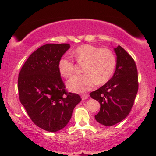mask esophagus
Returning <instances> with one entry per match:
<instances>
[{
	"instance_id": "34e87169",
	"label": "esophagus",
	"mask_w": 156,
	"mask_h": 156,
	"mask_svg": "<svg viewBox=\"0 0 156 156\" xmlns=\"http://www.w3.org/2000/svg\"><path fill=\"white\" fill-rule=\"evenodd\" d=\"M81 97L82 100H85V99H87L88 98V94H82L81 95Z\"/></svg>"
}]
</instances>
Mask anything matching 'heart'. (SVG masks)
I'll return each mask as SVG.
<instances>
[{"label":"heart","mask_w":156,"mask_h":156,"mask_svg":"<svg viewBox=\"0 0 156 156\" xmlns=\"http://www.w3.org/2000/svg\"><path fill=\"white\" fill-rule=\"evenodd\" d=\"M76 61L84 66L85 74L75 76L67 82L69 90L74 92L90 90L97 83L104 84L110 80L117 66V58L111 49L85 44L72 53ZM78 66L73 59L62 58L58 62V69L64 78H69L76 72Z\"/></svg>","instance_id":"obj_1"}]
</instances>
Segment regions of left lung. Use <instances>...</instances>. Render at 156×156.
<instances>
[{
    "label": "left lung",
    "instance_id": "obj_1",
    "mask_svg": "<svg viewBox=\"0 0 156 156\" xmlns=\"http://www.w3.org/2000/svg\"><path fill=\"white\" fill-rule=\"evenodd\" d=\"M114 49L117 58L113 76L100 88L90 93L101 104L95 119L105 126L117 124L129 114L139 87L134 59L120 45Z\"/></svg>",
    "mask_w": 156,
    "mask_h": 156
}]
</instances>
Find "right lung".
I'll list each match as a JSON object with an SVG mask.
<instances>
[{
    "instance_id": "obj_1",
    "label": "right lung",
    "mask_w": 156,
    "mask_h": 156,
    "mask_svg": "<svg viewBox=\"0 0 156 156\" xmlns=\"http://www.w3.org/2000/svg\"><path fill=\"white\" fill-rule=\"evenodd\" d=\"M69 48L68 44H48L29 56L19 74L21 103L34 123L49 132L66 127L73 110L82 100L66 90L58 62Z\"/></svg>"
}]
</instances>
